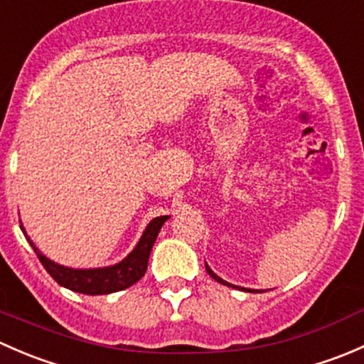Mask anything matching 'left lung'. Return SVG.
Wrapping results in <instances>:
<instances>
[{
  "mask_svg": "<svg viewBox=\"0 0 364 364\" xmlns=\"http://www.w3.org/2000/svg\"><path fill=\"white\" fill-rule=\"evenodd\" d=\"M205 271H208V274H209V277H211V278H215V280L218 282V284H222V285H229V287H234V285H230L229 282H225V280H222V278H220V277H216V274L213 273V271H211V267H209L208 264H205ZM236 289H241V291H248V292H255V291H252V289H243V287H236Z\"/></svg>",
  "mask_w": 364,
  "mask_h": 364,
  "instance_id": "obj_1",
  "label": "left lung"
}]
</instances>
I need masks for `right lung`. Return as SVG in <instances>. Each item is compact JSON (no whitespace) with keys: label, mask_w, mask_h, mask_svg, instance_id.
<instances>
[{"label":"right lung","mask_w":364,"mask_h":364,"mask_svg":"<svg viewBox=\"0 0 364 364\" xmlns=\"http://www.w3.org/2000/svg\"><path fill=\"white\" fill-rule=\"evenodd\" d=\"M167 218L168 216H156V218H153L149 225L146 227L142 237L139 240L137 247L128 253V257H124L121 262L107 267H95V269H73V267L61 266V264H56L54 260L47 259L31 241H28L31 243L33 250H35L36 257L40 259L42 266L46 267L47 273L61 287H67L70 291L87 296L111 294V292L128 289L144 277L146 269H148L149 253H151L156 236H159L161 225H164ZM21 229H23V225H21ZM23 232L26 236L24 229Z\"/></svg>","instance_id":"right-lung-1"}]
</instances>
